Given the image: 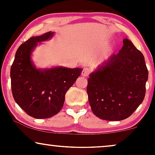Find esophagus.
Returning a JSON list of instances; mask_svg holds the SVG:
<instances>
[{
  "label": "esophagus",
  "instance_id": "34e87169",
  "mask_svg": "<svg viewBox=\"0 0 155 155\" xmlns=\"http://www.w3.org/2000/svg\"><path fill=\"white\" fill-rule=\"evenodd\" d=\"M90 71H90V69L89 68H84L83 69L82 73H81V75H82V76H87L89 74H90Z\"/></svg>",
  "mask_w": 155,
  "mask_h": 155
}]
</instances>
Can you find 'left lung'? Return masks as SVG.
Here are the masks:
<instances>
[{"label":"left lung","mask_w":155,"mask_h":155,"mask_svg":"<svg viewBox=\"0 0 155 155\" xmlns=\"http://www.w3.org/2000/svg\"><path fill=\"white\" fill-rule=\"evenodd\" d=\"M90 74L87 92L92 111L108 121L127 118L143 102L148 70L143 54L127 38Z\"/></svg>","instance_id":"obj_1"}]
</instances>
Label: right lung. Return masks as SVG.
I'll return each mask as SVG.
<instances>
[{"label":"right lung","instance_id":"add662e5","mask_svg":"<svg viewBox=\"0 0 155 155\" xmlns=\"http://www.w3.org/2000/svg\"><path fill=\"white\" fill-rule=\"evenodd\" d=\"M54 32L33 36L19 46L11 67L14 99L29 116L35 119L53 117L61 110L65 95L81 75L82 68L54 66L38 68L32 53L41 42L49 40Z\"/></svg>","mask_w":155,"mask_h":155}]
</instances>
